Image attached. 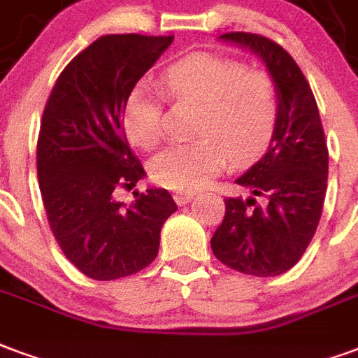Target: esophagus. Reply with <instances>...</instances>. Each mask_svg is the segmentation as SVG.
I'll use <instances>...</instances> for the list:
<instances>
[{"label":"esophagus","instance_id":"obj_1","mask_svg":"<svg viewBox=\"0 0 358 358\" xmlns=\"http://www.w3.org/2000/svg\"><path fill=\"white\" fill-rule=\"evenodd\" d=\"M192 196H194V192H189V190H177L176 194H173V200H176L179 206H182L187 204Z\"/></svg>","mask_w":358,"mask_h":358}]
</instances>
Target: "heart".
<instances>
[{
  "mask_svg": "<svg viewBox=\"0 0 358 358\" xmlns=\"http://www.w3.org/2000/svg\"><path fill=\"white\" fill-rule=\"evenodd\" d=\"M162 85L177 103L200 106L192 135L198 139L169 147L150 166L162 187L194 190L221 173L227 160L244 166L268 147L278 120V90L265 70L215 53H192L173 62ZM127 137L145 150L164 139L162 99L141 85L124 110Z\"/></svg>",
  "mask_w": 358,
  "mask_h": 358,
  "instance_id": "heart-1",
  "label": "heart"
}]
</instances>
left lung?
I'll use <instances>...</instances> for the list:
<instances>
[{
    "instance_id": "obj_1",
    "label": "left lung",
    "mask_w": 358,
    "mask_h": 358,
    "mask_svg": "<svg viewBox=\"0 0 358 358\" xmlns=\"http://www.w3.org/2000/svg\"><path fill=\"white\" fill-rule=\"evenodd\" d=\"M221 40L262 57L278 90V120L267 152L236 179L250 196L225 200L211 252L244 275L278 276L301 259L322 215L324 129L309 82L288 51L257 34L229 32Z\"/></svg>"
}]
</instances>
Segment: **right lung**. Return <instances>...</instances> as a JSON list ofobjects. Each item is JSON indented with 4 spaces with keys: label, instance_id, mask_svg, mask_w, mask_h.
Segmentation results:
<instances>
[{
    "label": "right lung",
    "instance_id": "1",
    "mask_svg": "<svg viewBox=\"0 0 358 358\" xmlns=\"http://www.w3.org/2000/svg\"><path fill=\"white\" fill-rule=\"evenodd\" d=\"M173 36H101L62 70L47 99L38 137V179L47 221L62 254L83 275L116 280L156 259L160 231L177 204L166 189L118 187L147 176L125 139V103Z\"/></svg>",
    "mask_w": 358,
    "mask_h": 358
}]
</instances>
